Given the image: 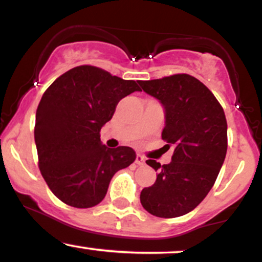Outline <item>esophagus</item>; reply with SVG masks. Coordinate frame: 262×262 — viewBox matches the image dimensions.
Returning <instances> with one entry per match:
<instances>
[{"label": "esophagus", "mask_w": 262, "mask_h": 262, "mask_svg": "<svg viewBox=\"0 0 262 262\" xmlns=\"http://www.w3.org/2000/svg\"><path fill=\"white\" fill-rule=\"evenodd\" d=\"M135 164H138L139 166H143V165H145V159H144V156L138 154L137 158H135Z\"/></svg>", "instance_id": "obj_1"}]
</instances>
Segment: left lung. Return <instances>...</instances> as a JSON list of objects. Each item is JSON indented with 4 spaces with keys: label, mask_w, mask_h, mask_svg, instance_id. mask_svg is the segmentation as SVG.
I'll return each mask as SVG.
<instances>
[{
    "label": "left lung",
    "mask_w": 262,
    "mask_h": 262,
    "mask_svg": "<svg viewBox=\"0 0 262 262\" xmlns=\"http://www.w3.org/2000/svg\"><path fill=\"white\" fill-rule=\"evenodd\" d=\"M139 85L164 107L161 137L169 148L173 146L170 164L146 160L158 173L154 185L141 191V206L160 218L187 214L208 194L224 162V111L214 95L191 75L139 81Z\"/></svg>",
    "instance_id": "1"
}]
</instances>
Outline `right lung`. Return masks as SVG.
<instances>
[{"instance_id": "1", "label": "right lung", "mask_w": 262, "mask_h": 262, "mask_svg": "<svg viewBox=\"0 0 262 262\" xmlns=\"http://www.w3.org/2000/svg\"><path fill=\"white\" fill-rule=\"evenodd\" d=\"M141 91L133 80L95 66H76L44 92L35 113L34 140L39 169L60 201L90 208L103 200L117 171L134 162L129 146L107 148L100 130L118 102Z\"/></svg>"}]
</instances>
